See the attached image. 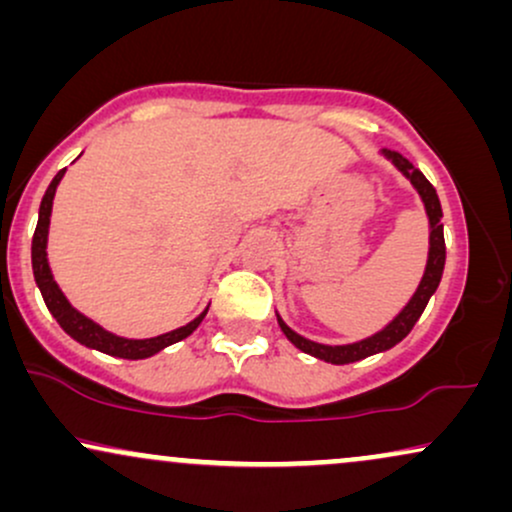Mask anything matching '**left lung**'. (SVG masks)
<instances>
[{
	"mask_svg": "<svg viewBox=\"0 0 512 512\" xmlns=\"http://www.w3.org/2000/svg\"><path fill=\"white\" fill-rule=\"evenodd\" d=\"M383 154L390 158V161L395 163V166L402 170L404 175H407V178L411 180V185H414L416 190H419L421 199H424L428 223H431V248H428L426 272H424V279H421L419 289H416L414 296H411V301L404 305L402 313H399L395 320H392L390 325L385 327V330H380L378 334H373V337H368V339H361V342H356V344L327 346V344L310 342V339H305V337H301V334L293 332L291 327L286 325V322L281 320L279 315H276L281 332L286 334V339H289L293 346H298V349L305 351V354L320 358V361L334 363V366H344V363L361 361V358L380 354V351L392 349V346L402 342V339L411 332V327L416 325V320H419L421 313H424L428 298H431L433 293H436L438 284H440V276H443V267H445V238H443V223H440V219H443V209H440V199L436 195V187H433L431 182L426 180V175L421 173L419 168L411 166V163L402 154H399V151L385 149Z\"/></svg>",
	"mask_w": 512,
	"mask_h": 512,
	"instance_id": "obj_1",
	"label": "left lung"
}]
</instances>
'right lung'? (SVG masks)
<instances>
[{"mask_svg": "<svg viewBox=\"0 0 512 512\" xmlns=\"http://www.w3.org/2000/svg\"><path fill=\"white\" fill-rule=\"evenodd\" d=\"M64 170L67 168H62L60 173L52 178L48 190H45L43 202H40V211H38V226H35L33 245H31L35 284H38L40 293H43V301H45V305H48L52 317L60 322V327L69 334V337L76 339L79 344L88 346V349L103 351V354H108V356L132 358V361H137V358L154 356L161 349H166V346L180 342V339H185V337H190V334L199 327V322L204 320L207 310H204L202 315H197L192 322H187L185 327H178V330H173V332L158 334V337H151V339H125V337H117V334H113V332L103 330L101 325H96V322L88 320L86 315H81L79 310H74L72 305H69L67 298H64V293L60 291V286H57L55 279H52L50 264H48V252H45V245H48L52 199H55V190H57V185H60Z\"/></svg>", "mask_w": 512, "mask_h": 512, "instance_id": "add662e5", "label": "right lung"}]
</instances>
